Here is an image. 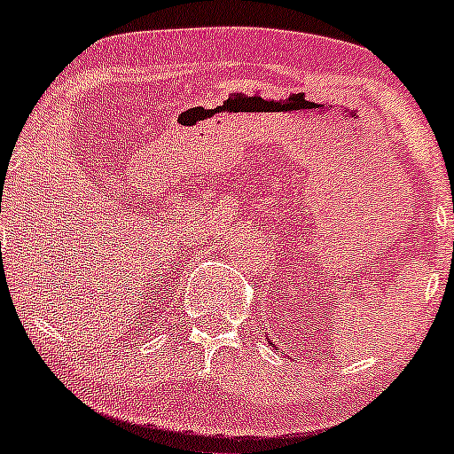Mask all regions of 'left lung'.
I'll use <instances>...</instances> for the list:
<instances>
[{
	"label": "left lung",
	"mask_w": 454,
	"mask_h": 454,
	"mask_svg": "<svg viewBox=\"0 0 454 454\" xmlns=\"http://www.w3.org/2000/svg\"><path fill=\"white\" fill-rule=\"evenodd\" d=\"M273 346H275V343H273Z\"/></svg>",
	"instance_id": "1"
}]
</instances>
